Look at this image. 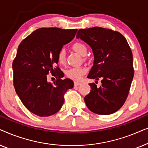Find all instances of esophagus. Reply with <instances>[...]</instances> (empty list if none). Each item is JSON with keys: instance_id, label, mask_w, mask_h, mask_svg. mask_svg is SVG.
<instances>
[{"instance_id": "1", "label": "esophagus", "mask_w": 148, "mask_h": 148, "mask_svg": "<svg viewBox=\"0 0 148 148\" xmlns=\"http://www.w3.org/2000/svg\"><path fill=\"white\" fill-rule=\"evenodd\" d=\"M81 84H81L80 82H74V85H75V86H80Z\"/></svg>"}]
</instances>
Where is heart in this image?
<instances>
[{"instance_id":"b5f03b06","label":"heart","mask_w":148,"mask_h":148,"mask_svg":"<svg viewBox=\"0 0 148 148\" xmlns=\"http://www.w3.org/2000/svg\"><path fill=\"white\" fill-rule=\"evenodd\" d=\"M72 47L75 51L78 52L81 55H86L87 52H88V48H87L86 44L82 43V42H75L73 44ZM57 60L60 64H62L65 62L66 51L64 48H60L58 50L57 54ZM86 71L87 69L85 67L78 66V67H72L69 69L65 71V74L69 79H71L75 81H78L82 77V76L86 73Z\"/></svg>"}]
</instances>
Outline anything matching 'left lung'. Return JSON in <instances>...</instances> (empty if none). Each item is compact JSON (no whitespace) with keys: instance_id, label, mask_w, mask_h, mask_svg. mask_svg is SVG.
Instances as JSON below:
<instances>
[{"instance_id":"left-lung-1","label":"left lung","mask_w":148,"mask_h":148,"mask_svg":"<svg viewBox=\"0 0 148 148\" xmlns=\"http://www.w3.org/2000/svg\"><path fill=\"white\" fill-rule=\"evenodd\" d=\"M76 37L86 42L94 55L88 78L100 79L102 83L99 88L89 84L90 92L84 98L87 107L98 114L116 112L127 100L134 75L128 42L119 32L100 27L79 29Z\"/></svg>"}]
</instances>
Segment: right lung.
<instances>
[{
  "label": "right lung",
  "instance_id": "right-lung-1",
  "mask_svg": "<svg viewBox=\"0 0 148 148\" xmlns=\"http://www.w3.org/2000/svg\"><path fill=\"white\" fill-rule=\"evenodd\" d=\"M77 29L42 27L25 38L13 62V85L20 100L30 112L39 116L55 114L64 103V95L73 88L57 66L58 50L73 39ZM55 76L53 83L50 76ZM52 79V78H51Z\"/></svg>",
  "mask_w": 148,
  "mask_h": 148
}]
</instances>
